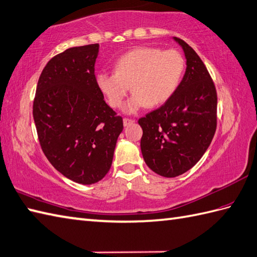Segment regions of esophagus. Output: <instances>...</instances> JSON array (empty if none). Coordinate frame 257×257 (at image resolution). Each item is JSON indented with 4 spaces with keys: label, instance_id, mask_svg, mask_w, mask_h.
<instances>
[{
    "label": "esophagus",
    "instance_id": "34e87169",
    "mask_svg": "<svg viewBox=\"0 0 257 257\" xmlns=\"http://www.w3.org/2000/svg\"><path fill=\"white\" fill-rule=\"evenodd\" d=\"M133 122H134V119H132V118H128V117H125V118L123 119V124H124V126H127V125L132 124Z\"/></svg>",
    "mask_w": 257,
    "mask_h": 257
}]
</instances>
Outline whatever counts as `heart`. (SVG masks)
<instances>
[{"instance_id":"obj_1","label":"heart","mask_w":257,"mask_h":257,"mask_svg":"<svg viewBox=\"0 0 257 257\" xmlns=\"http://www.w3.org/2000/svg\"><path fill=\"white\" fill-rule=\"evenodd\" d=\"M186 61L178 50L138 47L122 55L114 64V73L100 72L96 85L112 107H121L130 91L134 93L124 106L135 113L146 105L156 107L178 90Z\"/></svg>"}]
</instances>
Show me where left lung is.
I'll list each match as a JSON object with an SVG mask.
<instances>
[{"mask_svg": "<svg viewBox=\"0 0 257 257\" xmlns=\"http://www.w3.org/2000/svg\"><path fill=\"white\" fill-rule=\"evenodd\" d=\"M184 49L185 76L178 90L159 109L139 119L141 150L154 173L173 178L186 173L208 150L216 130V91L200 57L174 37Z\"/></svg>", "mask_w": 257, "mask_h": 257, "instance_id": "obj_1", "label": "left lung"}]
</instances>
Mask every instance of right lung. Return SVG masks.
<instances>
[{"label":"right lung","mask_w":257,"mask_h":257,"mask_svg":"<svg viewBox=\"0 0 257 257\" xmlns=\"http://www.w3.org/2000/svg\"><path fill=\"white\" fill-rule=\"evenodd\" d=\"M99 44L53 57L38 79L33 116L42 150L60 174L92 185L107 174L123 119L96 85Z\"/></svg>","instance_id":"1"}]
</instances>
